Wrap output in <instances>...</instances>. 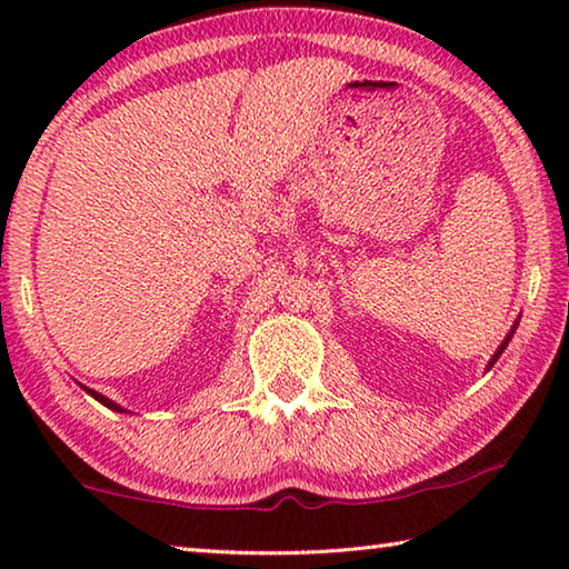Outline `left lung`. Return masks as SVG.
<instances>
[{
  "label": "left lung",
  "instance_id": "obj_1",
  "mask_svg": "<svg viewBox=\"0 0 569 569\" xmlns=\"http://www.w3.org/2000/svg\"><path fill=\"white\" fill-rule=\"evenodd\" d=\"M515 329H517V323H515V326H512V331H509V336H507V339H505V341H502V346H499V349H497V353H495V356H492V361H489V366H495V361H497V359H499V356H502V351H505V349H507V343H509V339H512V333H515Z\"/></svg>",
  "mask_w": 569,
  "mask_h": 569
}]
</instances>
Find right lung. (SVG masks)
I'll return each mask as SVG.
<instances>
[{"label": "right lung", "instance_id": "add662e5", "mask_svg": "<svg viewBox=\"0 0 569 569\" xmlns=\"http://www.w3.org/2000/svg\"><path fill=\"white\" fill-rule=\"evenodd\" d=\"M88 393H92V397H94V399H98L100 403H104V407H108V409H114V411H122V409L118 407V403H114V401H110L108 397H102V393H98V391H90V389H88Z\"/></svg>", "mask_w": 569, "mask_h": 569}]
</instances>
